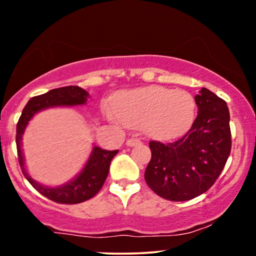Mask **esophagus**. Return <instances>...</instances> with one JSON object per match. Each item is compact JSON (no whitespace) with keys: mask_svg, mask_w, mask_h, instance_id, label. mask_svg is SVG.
Segmentation results:
<instances>
[{"mask_svg":"<svg viewBox=\"0 0 256 256\" xmlns=\"http://www.w3.org/2000/svg\"><path fill=\"white\" fill-rule=\"evenodd\" d=\"M140 143V140H139L138 138H128V140H126V145L128 146H134V145H137Z\"/></svg>","mask_w":256,"mask_h":256,"instance_id":"obj_1","label":"esophagus"}]
</instances>
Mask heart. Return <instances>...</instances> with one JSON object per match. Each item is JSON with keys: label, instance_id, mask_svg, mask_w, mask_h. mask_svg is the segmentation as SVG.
I'll use <instances>...</instances> for the list:
<instances>
[{"label": "heart", "instance_id": "b5f03b06", "mask_svg": "<svg viewBox=\"0 0 256 256\" xmlns=\"http://www.w3.org/2000/svg\"><path fill=\"white\" fill-rule=\"evenodd\" d=\"M114 111L108 112L112 120L142 126L150 137L170 139L192 126L196 116L194 96L186 90L148 86L122 92L113 102Z\"/></svg>", "mask_w": 256, "mask_h": 256}]
</instances>
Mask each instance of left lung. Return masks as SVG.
Returning <instances> with one entry per match:
<instances>
[{"label": "left lung", "instance_id": "1", "mask_svg": "<svg viewBox=\"0 0 256 256\" xmlns=\"http://www.w3.org/2000/svg\"><path fill=\"white\" fill-rule=\"evenodd\" d=\"M195 102L198 113L186 134L171 143H148L151 160L145 180L158 196L169 200H189L209 190L230 154L227 102L204 87Z\"/></svg>", "mask_w": 256, "mask_h": 256}]
</instances>
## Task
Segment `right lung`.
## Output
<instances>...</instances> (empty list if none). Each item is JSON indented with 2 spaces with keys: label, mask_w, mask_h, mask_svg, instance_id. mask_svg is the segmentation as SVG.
Returning a JSON list of instances; mask_svg holds the SVG:
<instances>
[{
  "label": "right lung",
  "mask_w": 256,
  "mask_h": 256,
  "mask_svg": "<svg viewBox=\"0 0 256 256\" xmlns=\"http://www.w3.org/2000/svg\"><path fill=\"white\" fill-rule=\"evenodd\" d=\"M87 96H88V93L79 86L59 87V88L52 90L44 94L33 96L32 99H29L27 105L24 106L18 125H16V148H18V158L22 174H24L26 178L36 192L53 202L61 203V204H76V203L85 202L96 196L104 186L106 177L108 174L110 163H111L112 158L118 154V150L108 151L96 146L93 148L85 168L80 174H78L76 178L60 188H46L32 180L26 171L21 151V138L28 122L38 111L50 108V106L85 104Z\"/></svg>",
  "instance_id": "right-lung-1"
}]
</instances>
